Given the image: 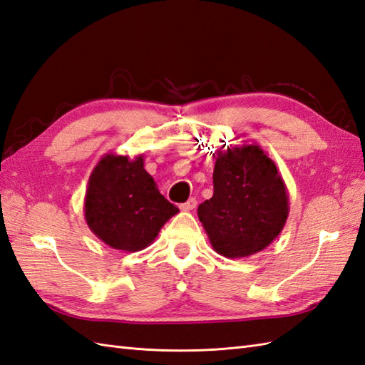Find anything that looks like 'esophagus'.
<instances>
[{
    "label": "esophagus",
    "instance_id": "1",
    "mask_svg": "<svg viewBox=\"0 0 365 365\" xmlns=\"http://www.w3.org/2000/svg\"><path fill=\"white\" fill-rule=\"evenodd\" d=\"M196 205H197V200H196V199H190L188 202L182 203L180 210H182V211H191V210L196 208Z\"/></svg>",
    "mask_w": 365,
    "mask_h": 365
}]
</instances>
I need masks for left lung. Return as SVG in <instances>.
Returning <instances> with one entry per match:
<instances>
[{
	"label": "left lung",
	"instance_id": "obj_1",
	"mask_svg": "<svg viewBox=\"0 0 365 365\" xmlns=\"http://www.w3.org/2000/svg\"><path fill=\"white\" fill-rule=\"evenodd\" d=\"M213 185V197L200 203L197 216L219 255H255L282 233L289 216V194L259 144L217 150Z\"/></svg>",
	"mask_w": 365,
	"mask_h": 365
}]
</instances>
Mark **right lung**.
I'll return each instance as SVG.
<instances>
[{
	"instance_id": "add662e5",
	"label": "right lung",
	"mask_w": 365,
	"mask_h": 365,
	"mask_svg": "<svg viewBox=\"0 0 365 365\" xmlns=\"http://www.w3.org/2000/svg\"><path fill=\"white\" fill-rule=\"evenodd\" d=\"M83 213L101 241L116 250L138 252L154 242L179 208L160 194L143 155L110 152L90 174Z\"/></svg>"
}]
</instances>
